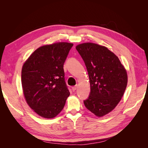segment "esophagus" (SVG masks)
Instances as JSON below:
<instances>
[{
	"label": "esophagus",
	"mask_w": 148,
	"mask_h": 148,
	"mask_svg": "<svg viewBox=\"0 0 148 148\" xmlns=\"http://www.w3.org/2000/svg\"><path fill=\"white\" fill-rule=\"evenodd\" d=\"M77 86H73L72 88H71V89H72V91H75L76 90H77Z\"/></svg>",
	"instance_id": "34e87169"
}]
</instances>
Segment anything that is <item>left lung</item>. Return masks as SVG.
<instances>
[{
    "instance_id": "8db88e82",
    "label": "left lung",
    "mask_w": 148,
    "mask_h": 148,
    "mask_svg": "<svg viewBox=\"0 0 148 148\" xmlns=\"http://www.w3.org/2000/svg\"><path fill=\"white\" fill-rule=\"evenodd\" d=\"M84 62L90 82V93L85 107L97 117L112 110L127 85L126 70L118 57L104 46L87 42L76 47Z\"/></svg>"
}]
</instances>
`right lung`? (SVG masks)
Masks as SVG:
<instances>
[{"instance_id": "obj_1", "label": "right lung", "mask_w": 148, "mask_h": 148, "mask_svg": "<svg viewBox=\"0 0 148 148\" xmlns=\"http://www.w3.org/2000/svg\"><path fill=\"white\" fill-rule=\"evenodd\" d=\"M72 46L71 43L59 42L40 47L23 65L21 84L25 99L41 117H55L70 95L64 65Z\"/></svg>"}]
</instances>
